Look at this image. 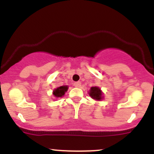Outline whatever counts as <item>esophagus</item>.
Instances as JSON below:
<instances>
[{
	"label": "esophagus",
	"instance_id": "esophagus-1",
	"mask_svg": "<svg viewBox=\"0 0 154 154\" xmlns=\"http://www.w3.org/2000/svg\"><path fill=\"white\" fill-rule=\"evenodd\" d=\"M80 85H81V82H76L74 83V86H75V87H76V88L80 87Z\"/></svg>",
	"mask_w": 154,
	"mask_h": 154
}]
</instances>
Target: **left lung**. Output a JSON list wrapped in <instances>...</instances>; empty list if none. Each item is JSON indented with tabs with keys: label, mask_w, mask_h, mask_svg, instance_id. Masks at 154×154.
I'll list each match as a JSON object with an SVG mask.
<instances>
[{
	"label": "left lung",
	"mask_w": 154,
	"mask_h": 154,
	"mask_svg": "<svg viewBox=\"0 0 154 154\" xmlns=\"http://www.w3.org/2000/svg\"><path fill=\"white\" fill-rule=\"evenodd\" d=\"M89 95L92 97V98L95 100H100L102 99V92L100 91V89L98 87H92L91 88V91H90Z\"/></svg>",
	"instance_id": "8db88e82"
}]
</instances>
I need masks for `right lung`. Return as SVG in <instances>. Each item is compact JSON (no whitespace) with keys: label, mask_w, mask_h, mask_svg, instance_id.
<instances>
[{"label":"right lung","mask_w":154,"mask_h":154,"mask_svg":"<svg viewBox=\"0 0 154 154\" xmlns=\"http://www.w3.org/2000/svg\"><path fill=\"white\" fill-rule=\"evenodd\" d=\"M67 90H68L67 86H61V87L54 90V95L56 98H61V97H62L65 94V92L67 91Z\"/></svg>","instance_id":"add662e5"}]
</instances>
